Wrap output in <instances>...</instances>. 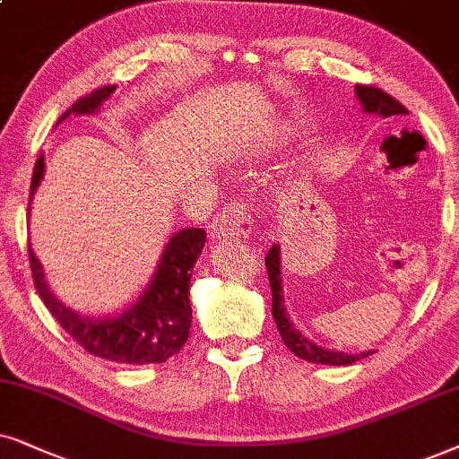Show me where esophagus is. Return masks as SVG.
Segmentation results:
<instances>
[{"instance_id":"obj_1","label":"esophagus","mask_w":459,"mask_h":459,"mask_svg":"<svg viewBox=\"0 0 459 459\" xmlns=\"http://www.w3.org/2000/svg\"><path fill=\"white\" fill-rule=\"evenodd\" d=\"M254 230V220L249 213V207L241 201H233V204L224 205L216 216H213L210 224V237L212 239H249Z\"/></svg>"}]
</instances>
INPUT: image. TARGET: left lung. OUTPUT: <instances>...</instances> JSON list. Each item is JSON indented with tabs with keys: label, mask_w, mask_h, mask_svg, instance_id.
Wrapping results in <instances>:
<instances>
[{
	"label": "left lung",
	"mask_w": 459,
	"mask_h": 459,
	"mask_svg": "<svg viewBox=\"0 0 459 459\" xmlns=\"http://www.w3.org/2000/svg\"><path fill=\"white\" fill-rule=\"evenodd\" d=\"M357 91L359 100H361L363 108L368 113H376L380 117L388 119V117H403V115H409L405 107L401 105L396 98H393L388 91H384L376 85H365V83H357ZM266 273H268V281H271V291H273V316L274 323H277L279 335L283 340V344L290 348V351L296 354V357L304 359L308 363H321V365H351L354 361H361V359L369 357L374 352H361V354H346V352H333V351H325V348L313 344V342L304 338V335L293 327V323L287 319L285 307H283V290H281V262H279V247L273 246L271 252L266 255Z\"/></svg>",
	"instance_id": "8db88e82"
}]
</instances>
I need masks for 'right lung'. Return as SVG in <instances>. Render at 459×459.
<instances>
[{
	"label": "right lung",
	"instance_id": "obj_1",
	"mask_svg": "<svg viewBox=\"0 0 459 459\" xmlns=\"http://www.w3.org/2000/svg\"><path fill=\"white\" fill-rule=\"evenodd\" d=\"M115 91V85H102L85 94L71 105L58 124L71 113H94L102 100ZM44 178V157L35 161L30 195ZM29 195V204H30ZM205 246L204 229H185L176 233L166 246L159 268L146 287L143 298L115 319H82L73 310L63 307L48 290L44 273L29 243V264L35 290L44 300L60 327L94 357L115 363L149 365L166 363L169 357L180 352L191 332L193 310L188 300L193 264Z\"/></svg>",
	"mask_w": 459,
	"mask_h": 459
}]
</instances>
